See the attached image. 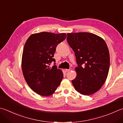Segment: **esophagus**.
Instances as JSON below:
<instances>
[{"instance_id": "34e87169", "label": "esophagus", "mask_w": 123, "mask_h": 123, "mask_svg": "<svg viewBox=\"0 0 123 123\" xmlns=\"http://www.w3.org/2000/svg\"><path fill=\"white\" fill-rule=\"evenodd\" d=\"M64 70H65V71L66 72V73H67V72H69V71H71V68H70V69H64Z\"/></svg>"}]
</instances>
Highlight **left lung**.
<instances>
[{
    "instance_id": "obj_1",
    "label": "left lung",
    "mask_w": 123,
    "mask_h": 123,
    "mask_svg": "<svg viewBox=\"0 0 123 123\" xmlns=\"http://www.w3.org/2000/svg\"><path fill=\"white\" fill-rule=\"evenodd\" d=\"M67 40L78 64L77 76L72 83L81 94H93L101 88L109 73L110 55L106 43L89 32L68 33Z\"/></svg>"
}]
</instances>
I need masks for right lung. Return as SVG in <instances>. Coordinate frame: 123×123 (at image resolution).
Segmentation results:
<instances>
[{
    "instance_id": "add662e5",
    "label": "right lung",
    "mask_w": 123,
    "mask_h": 123,
    "mask_svg": "<svg viewBox=\"0 0 123 123\" xmlns=\"http://www.w3.org/2000/svg\"><path fill=\"white\" fill-rule=\"evenodd\" d=\"M66 37L65 33L42 32L31 35L26 41L22 70L26 83L38 94L44 97L53 94L63 78L61 70L49 65L55 62L53 56L57 45Z\"/></svg>"
}]
</instances>
